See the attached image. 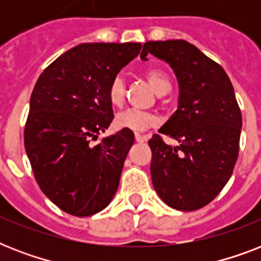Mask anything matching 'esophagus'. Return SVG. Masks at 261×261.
I'll list each match as a JSON object with an SVG mask.
<instances>
[{
	"label": "esophagus",
	"mask_w": 261,
	"mask_h": 261,
	"mask_svg": "<svg viewBox=\"0 0 261 261\" xmlns=\"http://www.w3.org/2000/svg\"><path fill=\"white\" fill-rule=\"evenodd\" d=\"M135 141L138 143H142V142H146L147 141V137L146 135H141V134H135Z\"/></svg>",
	"instance_id": "esophagus-1"
}]
</instances>
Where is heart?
Listing matches in <instances>:
<instances>
[{"mask_svg": "<svg viewBox=\"0 0 261 261\" xmlns=\"http://www.w3.org/2000/svg\"><path fill=\"white\" fill-rule=\"evenodd\" d=\"M145 79L159 96H164L171 90V81L168 75L160 69H149L145 71ZM126 96V84L124 79L119 74L112 79L108 87V100L112 106H122ZM157 124V116L147 111H139L130 108L119 112L115 116V126L120 130H130L135 133H142L149 127Z\"/></svg>", "mask_w": 261, "mask_h": 261, "instance_id": "b5f03b06", "label": "heart"}]
</instances>
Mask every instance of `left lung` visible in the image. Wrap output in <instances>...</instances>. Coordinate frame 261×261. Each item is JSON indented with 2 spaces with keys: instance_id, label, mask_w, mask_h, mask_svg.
<instances>
[{
  "instance_id": "left-lung-1",
  "label": "left lung",
  "mask_w": 261,
  "mask_h": 261,
  "mask_svg": "<svg viewBox=\"0 0 261 261\" xmlns=\"http://www.w3.org/2000/svg\"><path fill=\"white\" fill-rule=\"evenodd\" d=\"M147 54L169 63L178 83L177 110L149 141L150 173L164 203L180 211L206 206L229 181L239 157L241 111L222 67L186 40L146 42Z\"/></svg>"
}]
</instances>
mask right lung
<instances>
[{
	"label": "right lung",
	"mask_w": 261,
	"mask_h": 261,
	"mask_svg": "<svg viewBox=\"0 0 261 261\" xmlns=\"http://www.w3.org/2000/svg\"><path fill=\"white\" fill-rule=\"evenodd\" d=\"M141 48V43H83L55 59L35 84L25 151L40 190L67 214H96L116 194L134 134L120 130L97 145L90 141L114 119L111 81Z\"/></svg>",
	"instance_id": "obj_1"
}]
</instances>
